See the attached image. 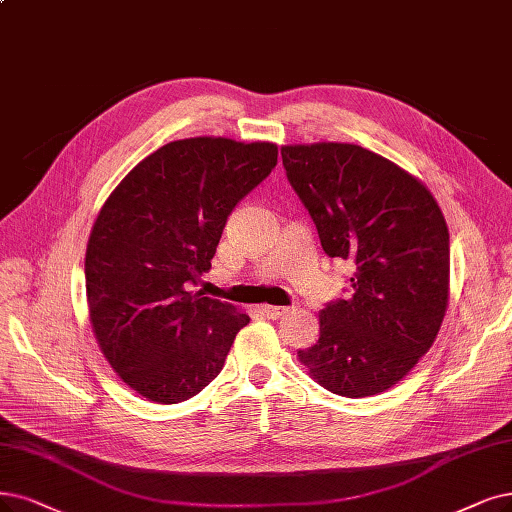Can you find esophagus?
Returning <instances> with one entry per match:
<instances>
[{"label":"esophagus","mask_w":512,"mask_h":512,"mask_svg":"<svg viewBox=\"0 0 512 512\" xmlns=\"http://www.w3.org/2000/svg\"><path fill=\"white\" fill-rule=\"evenodd\" d=\"M261 314H266L268 318H280L287 314V308H280V306H261Z\"/></svg>","instance_id":"1"}]
</instances>
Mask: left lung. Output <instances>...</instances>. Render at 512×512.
I'll return each instance as SVG.
<instances>
[{
	"label": "left lung",
	"instance_id": "obj_1",
	"mask_svg": "<svg viewBox=\"0 0 512 512\" xmlns=\"http://www.w3.org/2000/svg\"><path fill=\"white\" fill-rule=\"evenodd\" d=\"M282 166L329 257L354 263L352 295L320 310L297 356L348 399L384 392L418 365L449 297V232L437 200L394 162L350 143L287 145Z\"/></svg>",
	"mask_w": 512,
	"mask_h": 512
}]
</instances>
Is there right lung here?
Wrapping results in <instances>:
<instances>
[{"label":"right lung","mask_w":512,"mask_h":512,"mask_svg":"<svg viewBox=\"0 0 512 512\" xmlns=\"http://www.w3.org/2000/svg\"><path fill=\"white\" fill-rule=\"evenodd\" d=\"M276 162L274 143L173 141L105 200L86 249L90 323L113 371L145 399H192L219 375L249 323L196 287L234 206Z\"/></svg>","instance_id":"right-lung-1"}]
</instances>
